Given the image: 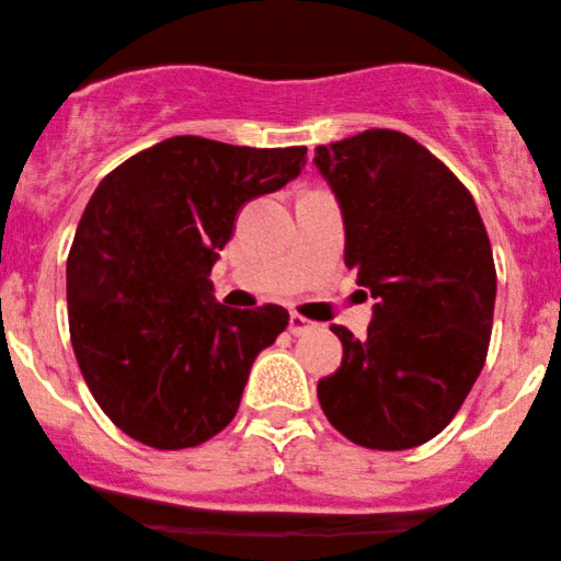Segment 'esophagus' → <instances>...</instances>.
<instances>
[{
  "mask_svg": "<svg viewBox=\"0 0 561 561\" xmlns=\"http://www.w3.org/2000/svg\"><path fill=\"white\" fill-rule=\"evenodd\" d=\"M309 330H314V322H309L307 317H301V314H290V319H288V332L290 334H304V332H309Z\"/></svg>",
  "mask_w": 561,
  "mask_h": 561,
  "instance_id": "obj_1",
  "label": "esophagus"
}]
</instances>
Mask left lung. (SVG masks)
<instances>
[{
  "instance_id": "8db88e82",
  "label": "left lung",
  "mask_w": 561,
  "mask_h": 561,
  "mask_svg": "<svg viewBox=\"0 0 561 561\" xmlns=\"http://www.w3.org/2000/svg\"><path fill=\"white\" fill-rule=\"evenodd\" d=\"M345 221V265L376 298L363 340L319 381L327 420L378 450L423 446L474 387L492 334V247L471 193L410 136L370 128L317 147Z\"/></svg>"
}]
</instances>
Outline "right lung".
I'll list each match as a JSON object with an SVG mask.
<instances>
[{
	"mask_svg": "<svg viewBox=\"0 0 561 561\" xmlns=\"http://www.w3.org/2000/svg\"><path fill=\"white\" fill-rule=\"evenodd\" d=\"M304 164L307 147L172 136L92 193L67 260L71 345L94 402L134 440L193 448L234 420L252 363L288 311L224 307L208 275L239 208Z\"/></svg>",
	"mask_w": 561,
	"mask_h": 561,
	"instance_id": "obj_1",
	"label": "right lung"
}]
</instances>
